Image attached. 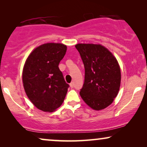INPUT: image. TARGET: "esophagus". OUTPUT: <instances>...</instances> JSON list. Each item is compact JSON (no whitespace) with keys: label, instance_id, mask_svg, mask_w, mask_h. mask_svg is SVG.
<instances>
[{"label":"esophagus","instance_id":"esophagus-1","mask_svg":"<svg viewBox=\"0 0 147 147\" xmlns=\"http://www.w3.org/2000/svg\"><path fill=\"white\" fill-rule=\"evenodd\" d=\"M69 86H70V87H71V88H73L74 87V82H71V83H70V84H69Z\"/></svg>","mask_w":147,"mask_h":147}]
</instances>
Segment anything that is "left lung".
Wrapping results in <instances>:
<instances>
[{
    "instance_id": "obj_1",
    "label": "left lung",
    "mask_w": 147,
    "mask_h": 147,
    "mask_svg": "<svg viewBox=\"0 0 147 147\" xmlns=\"http://www.w3.org/2000/svg\"><path fill=\"white\" fill-rule=\"evenodd\" d=\"M76 48L85 68L80 96L92 109H104L112 103L120 89L121 74L117 60L101 45L79 43Z\"/></svg>"
}]
</instances>
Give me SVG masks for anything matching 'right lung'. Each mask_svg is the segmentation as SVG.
<instances>
[{"label":"right lung","mask_w":147,"mask_h":147,"mask_svg":"<svg viewBox=\"0 0 147 147\" xmlns=\"http://www.w3.org/2000/svg\"><path fill=\"white\" fill-rule=\"evenodd\" d=\"M67 47L45 43L36 48L26 60L23 82L26 94L38 109L53 112L63 103L69 87L60 71L59 62Z\"/></svg>","instance_id":"obj_1"}]
</instances>
